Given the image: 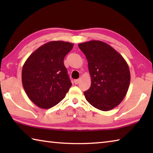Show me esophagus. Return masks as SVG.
Segmentation results:
<instances>
[{
	"mask_svg": "<svg viewBox=\"0 0 153 153\" xmlns=\"http://www.w3.org/2000/svg\"><path fill=\"white\" fill-rule=\"evenodd\" d=\"M79 82V79H75V80H74V84H77Z\"/></svg>",
	"mask_w": 153,
	"mask_h": 153,
	"instance_id": "34e87169",
	"label": "esophagus"
}]
</instances>
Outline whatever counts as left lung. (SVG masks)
<instances>
[{"label": "left lung", "instance_id": "8db88e82", "mask_svg": "<svg viewBox=\"0 0 153 153\" xmlns=\"http://www.w3.org/2000/svg\"><path fill=\"white\" fill-rule=\"evenodd\" d=\"M88 60L91 86L84 94L93 107L103 111L113 109L125 98L130 72L125 59L110 45L99 40L80 43Z\"/></svg>", "mask_w": 153, "mask_h": 153}]
</instances>
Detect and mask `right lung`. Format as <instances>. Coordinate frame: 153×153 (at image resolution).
I'll list each match as a JSON object with an SVG mask.
<instances>
[{"instance_id": "1", "label": "right lung", "mask_w": 153, "mask_h": 153, "mask_svg": "<svg viewBox=\"0 0 153 153\" xmlns=\"http://www.w3.org/2000/svg\"><path fill=\"white\" fill-rule=\"evenodd\" d=\"M74 44L51 41L32 53L22 68V79L28 98L41 108H50L61 101L72 84L66 67L65 56Z\"/></svg>"}]
</instances>
